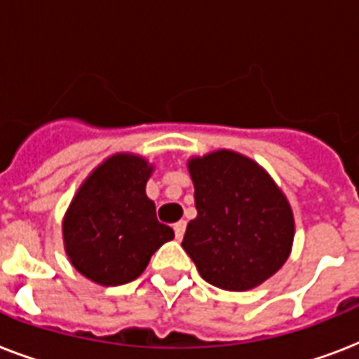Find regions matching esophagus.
Listing matches in <instances>:
<instances>
[{
  "label": "esophagus",
  "mask_w": 359,
  "mask_h": 359,
  "mask_svg": "<svg viewBox=\"0 0 359 359\" xmlns=\"http://www.w3.org/2000/svg\"><path fill=\"white\" fill-rule=\"evenodd\" d=\"M173 231H175V236H177V240L182 238V235H184V231H186V222H184V219H180V222H177V224L173 225Z\"/></svg>",
  "instance_id": "esophagus-1"
}]
</instances>
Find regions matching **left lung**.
Returning a JSON list of instances; mask_svg holds the SVG:
<instances>
[{
	"label": "left lung",
	"mask_w": 359,
	"mask_h": 359,
	"mask_svg": "<svg viewBox=\"0 0 359 359\" xmlns=\"http://www.w3.org/2000/svg\"><path fill=\"white\" fill-rule=\"evenodd\" d=\"M197 216L182 248L201 278L225 290H248L283 266L294 238L285 196L266 171L236 152L218 151L188 163Z\"/></svg>",
	"instance_id": "8db88e82"
}]
</instances>
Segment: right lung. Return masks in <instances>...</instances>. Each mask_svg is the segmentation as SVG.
Listing matches in <instances>:
<instances>
[{
    "mask_svg": "<svg viewBox=\"0 0 359 359\" xmlns=\"http://www.w3.org/2000/svg\"><path fill=\"white\" fill-rule=\"evenodd\" d=\"M152 168L117 154L83 182L63 222L65 248L74 268L98 285L134 281L154 251L175 236L158 222L145 184Z\"/></svg>",
    "mask_w": 359,
    "mask_h": 359,
    "instance_id": "add662e5",
    "label": "right lung"
}]
</instances>
